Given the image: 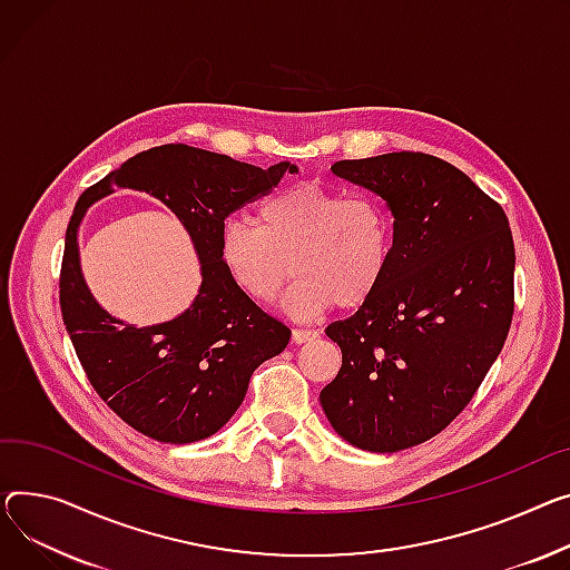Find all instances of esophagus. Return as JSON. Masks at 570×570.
<instances>
[{"label":"esophagus","mask_w":570,"mask_h":570,"mask_svg":"<svg viewBox=\"0 0 570 570\" xmlns=\"http://www.w3.org/2000/svg\"><path fill=\"white\" fill-rule=\"evenodd\" d=\"M316 336H318L316 330H293V334H291L293 344H307V341H314Z\"/></svg>","instance_id":"esophagus-1"}]
</instances>
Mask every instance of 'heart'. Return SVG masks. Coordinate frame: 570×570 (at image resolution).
I'll return each mask as SVG.
<instances>
[{"instance_id":"b5f03b06","label":"heart","mask_w":570,"mask_h":570,"mask_svg":"<svg viewBox=\"0 0 570 570\" xmlns=\"http://www.w3.org/2000/svg\"><path fill=\"white\" fill-rule=\"evenodd\" d=\"M394 243V222L383 202L299 183L263 199L254 224L229 219L219 234V258L236 288L271 307L293 273L284 307L312 321L334 305L353 309L383 286Z\"/></svg>"}]
</instances>
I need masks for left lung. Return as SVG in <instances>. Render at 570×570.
Segmentation results:
<instances>
[{
	"label": "left lung",
	"mask_w": 570,
	"mask_h": 570,
	"mask_svg": "<svg viewBox=\"0 0 570 570\" xmlns=\"http://www.w3.org/2000/svg\"><path fill=\"white\" fill-rule=\"evenodd\" d=\"M332 171L394 215L383 286L325 334L341 368L321 392L334 431L392 453L444 431L472 401L513 321L515 247L502 206L453 165L401 150Z\"/></svg>",
	"instance_id": "obj_1"
}]
</instances>
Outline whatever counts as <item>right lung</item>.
Wrapping results in <instances>:
<instances>
[{
    "mask_svg": "<svg viewBox=\"0 0 570 570\" xmlns=\"http://www.w3.org/2000/svg\"><path fill=\"white\" fill-rule=\"evenodd\" d=\"M286 171L297 169L291 163L261 169L204 148L165 144L141 150L75 204L59 275L63 325L91 387L146 438L187 444L217 433L240 407L254 368L286 348L291 330L247 299L219 258L224 219L268 195ZM114 184L154 194L194 236L203 288L174 322L124 326L97 305L81 279L77 226Z\"/></svg>",
    "mask_w": 570,
    "mask_h": 570,
    "instance_id": "add662e5",
    "label": "right lung"
}]
</instances>
